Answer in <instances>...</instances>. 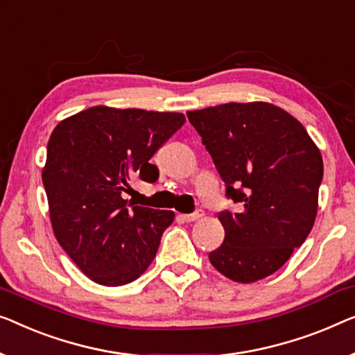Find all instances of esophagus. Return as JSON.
<instances>
[{
  "label": "esophagus",
  "mask_w": 355,
  "mask_h": 355,
  "mask_svg": "<svg viewBox=\"0 0 355 355\" xmlns=\"http://www.w3.org/2000/svg\"><path fill=\"white\" fill-rule=\"evenodd\" d=\"M181 218L186 220V223H193V220H198V219L203 218V211H202V209H197V211L192 213V214H182Z\"/></svg>",
  "instance_id": "1"
}]
</instances>
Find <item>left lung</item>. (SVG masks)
Returning a JSON list of instances; mask_svg holds the SVG:
<instances>
[{
  "instance_id": "left-lung-1",
  "label": "left lung",
  "mask_w": 355,
  "mask_h": 355,
  "mask_svg": "<svg viewBox=\"0 0 355 355\" xmlns=\"http://www.w3.org/2000/svg\"><path fill=\"white\" fill-rule=\"evenodd\" d=\"M237 213H219L224 241L216 270L253 284L279 270L314 225L323 162L306 128L269 102H230L187 112Z\"/></svg>"
}]
</instances>
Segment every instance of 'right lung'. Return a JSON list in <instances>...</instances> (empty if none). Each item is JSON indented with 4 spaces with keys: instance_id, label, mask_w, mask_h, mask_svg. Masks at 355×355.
Instances as JSON below:
<instances>
[{
    "instance_id": "add662e5",
    "label": "right lung",
    "mask_w": 355,
    "mask_h": 355,
    "mask_svg": "<svg viewBox=\"0 0 355 355\" xmlns=\"http://www.w3.org/2000/svg\"><path fill=\"white\" fill-rule=\"evenodd\" d=\"M186 116L96 105L65 118L48 142L43 186L59 245L92 282L120 286L141 277L174 220L128 202L135 174L157 178L148 160Z\"/></svg>"
}]
</instances>
